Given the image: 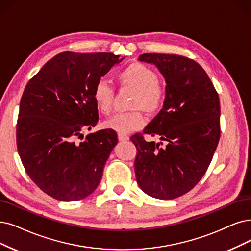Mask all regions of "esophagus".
Returning a JSON list of instances; mask_svg holds the SVG:
<instances>
[{
  "label": "esophagus",
  "instance_id": "34e87169",
  "mask_svg": "<svg viewBox=\"0 0 251 251\" xmlns=\"http://www.w3.org/2000/svg\"><path fill=\"white\" fill-rule=\"evenodd\" d=\"M117 136H118L119 141H127V140L129 139L127 135H125V134H122V133H118Z\"/></svg>",
  "mask_w": 251,
  "mask_h": 251
}]
</instances>
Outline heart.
<instances>
[{
  "label": "heart",
  "instance_id": "obj_1",
  "mask_svg": "<svg viewBox=\"0 0 251 251\" xmlns=\"http://www.w3.org/2000/svg\"><path fill=\"white\" fill-rule=\"evenodd\" d=\"M117 82L122 88H131L135 91L129 112L116 113L105 123V126L114 131L127 134L137 131L145 125L143 109L148 114H155L165 105L167 92L163 84L157 81V74L150 67L135 62L127 65L116 75ZM114 87L107 80L100 79L93 91V99L98 110L108 115L112 111L114 103Z\"/></svg>",
  "mask_w": 251,
  "mask_h": 251
}]
</instances>
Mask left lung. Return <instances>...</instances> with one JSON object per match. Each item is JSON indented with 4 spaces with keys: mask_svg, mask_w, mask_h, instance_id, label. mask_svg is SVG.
<instances>
[{
    "mask_svg": "<svg viewBox=\"0 0 251 251\" xmlns=\"http://www.w3.org/2000/svg\"><path fill=\"white\" fill-rule=\"evenodd\" d=\"M166 79V102L143 133L131 137L137 148L135 174L145 194L160 200L193 189L211 163L220 138V105L216 89L196 61L178 54L143 53ZM158 135L167 145L147 143Z\"/></svg>",
    "mask_w": 251,
    "mask_h": 251,
    "instance_id": "8db88e82",
    "label": "left lung"
}]
</instances>
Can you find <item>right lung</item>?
I'll list each match as a JSON object with an SVG mask.
<instances>
[{
  "label": "right lung",
  "mask_w": 251,
  "mask_h": 251,
  "mask_svg": "<svg viewBox=\"0 0 251 251\" xmlns=\"http://www.w3.org/2000/svg\"><path fill=\"white\" fill-rule=\"evenodd\" d=\"M111 52L53 56L27 82L19 105L16 145L26 174L48 196L58 201H78L91 195L117 135L111 128L85 137L83 129L98 123L93 99L96 83L115 64Z\"/></svg>",
  "instance_id": "add662e5"
}]
</instances>
